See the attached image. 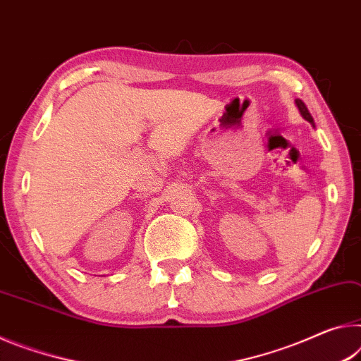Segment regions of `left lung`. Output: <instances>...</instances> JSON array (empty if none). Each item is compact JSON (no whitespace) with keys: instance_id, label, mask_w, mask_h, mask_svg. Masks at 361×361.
<instances>
[{"instance_id":"left-lung-1","label":"left lung","mask_w":361,"mask_h":361,"mask_svg":"<svg viewBox=\"0 0 361 361\" xmlns=\"http://www.w3.org/2000/svg\"><path fill=\"white\" fill-rule=\"evenodd\" d=\"M296 105H298V109H299V111H300V115H302V116L305 118V120L310 123V125H314V118H312L309 109L305 107V104L302 102V100H300V99H296Z\"/></svg>"}]
</instances>
